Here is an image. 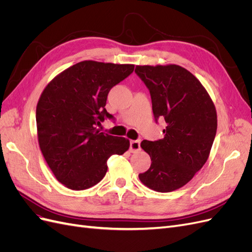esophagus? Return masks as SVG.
<instances>
[{
	"label": "esophagus",
	"instance_id": "esophagus-1",
	"mask_svg": "<svg viewBox=\"0 0 252 252\" xmlns=\"http://www.w3.org/2000/svg\"><path fill=\"white\" fill-rule=\"evenodd\" d=\"M141 149V141L140 140H135V141H130V152H138Z\"/></svg>",
	"mask_w": 252,
	"mask_h": 252
}]
</instances>
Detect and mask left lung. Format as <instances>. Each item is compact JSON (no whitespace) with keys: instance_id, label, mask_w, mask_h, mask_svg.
Returning <instances> with one entry per match:
<instances>
[{"instance_id":"obj_1","label":"left lung","mask_w":252,"mask_h":252,"mask_svg":"<svg viewBox=\"0 0 252 252\" xmlns=\"http://www.w3.org/2000/svg\"><path fill=\"white\" fill-rule=\"evenodd\" d=\"M134 71L149 89L156 121L167 123L163 139L141 143L151 165L139 178L155 191L170 192L207 161L218 127L215 104L201 82L179 65L136 66Z\"/></svg>"}]
</instances>
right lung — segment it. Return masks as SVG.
<instances>
[{
    "mask_svg": "<svg viewBox=\"0 0 252 252\" xmlns=\"http://www.w3.org/2000/svg\"><path fill=\"white\" fill-rule=\"evenodd\" d=\"M133 69L131 64L83 61L43 90L35 112L37 140L52 173L67 188L94 186L107 172V159L128 150L129 140L97 126L113 118L105 108L110 89Z\"/></svg>",
    "mask_w": 252,
    "mask_h": 252,
    "instance_id": "add662e5",
    "label": "right lung"
}]
</instances>
